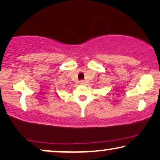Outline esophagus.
Segmentation results:
<instances>
[{"instance_id": "34e87169", "label": "esophagus", "mask_w": 160, "mask_h": 160, "mask_svg": "<svg viewBox=\"0 0 160 160\" xmlns=\"http://www.w3.org/2000/svg\"><path fill=\"white\" fill-rule=\"evenodd\" d=\"M79 84H81V85H84L85 84V82L84 80H81L80 82H79Z\"/></svg>"}]
</instances>
